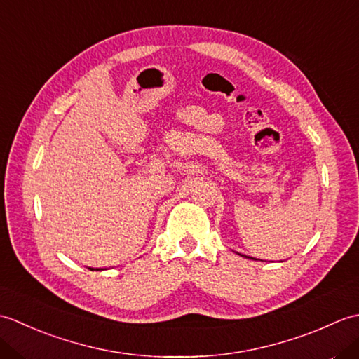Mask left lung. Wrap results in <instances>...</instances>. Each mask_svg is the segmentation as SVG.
Instances as JSON below:
<instances>
[{
	"label": "left lung",
	"mask_w": 359,
	"mask_h": 359,
	"mask_svg": "<svg viewBox=\"0 0 359 359\" xmlns=\"http://www.w3.org/2000/svg\"><path fill=\"white\" fill-rule=\"evenodd\" d=\"M241 256H243V255H241ZM243 257H247V259H255V257H250V256H243Z\"/></svg>",
	"instance_id": "8db88e82"
}]
</instances>
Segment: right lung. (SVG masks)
<instances>
[{
	"mask_svg": "<svg viewBox=\"0 0 359 359\" xmlns=\"http://www.w3.org/2000/svg\"><path fill=\"white\" fill-rule=\"evenodd\" d=\"M89 270H94V269H89ZM97 270H98V269H97Z\"/></svg>",
	"mask_w": 359,
	"mask_h": 359,
	"instance_id": "add662e5",
	"label": "right lung"
}]
</instances>
